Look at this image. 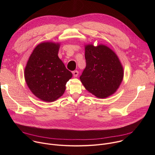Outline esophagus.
<instances>
[{"label": "esophagus", "instance_id": "obj_1", "mask_svg": "<svg viewBox=\"0 0 155 155\" xmlns=\"http://www.w3.org/2000/svg\"><path fill=\"white\" fill-rule=\"evenodd\" d=\"M72 73H73L74 77H77L78 75V71H73Z\"/></svg>", "mask_w": 155, "mask_h": 155}]
</instances>
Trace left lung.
<instances>
[{
  "label": "left lung",
  "instance_id": "obj_1",
  "mask_svg": "<svg viewBox=\"0 0 155 155\" xmlns=\"http://www.w3.org/2000/svg\"><path fill=\"white\" fill-rule=\"evenodd\" d=\"M86 68L80 79L86 89L98 98L113 94L123 78V69L117 54L100 45L85 47Z\"/></svg>",
  "mask_w": 155,
  "mask_h": 155
}]
</instances>
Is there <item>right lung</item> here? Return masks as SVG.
<instances>
[{
  "label": "right lung",
  "mask_w": 155,
  "mask_h": 155,
  "mask_svg": "<svg viewBox=\"0 0 155 155\" xmlns=\"http://www.w3.org/2000/svg\"><path fill=\"white\" fill-rule=\"evenodd\" d=\"M59 48V43H40L29 57L25 70L30 90L43 101L53 102L60 97L72 77L58 56Z\"/></svg>",
  "instance_id": "right-lung-1"
}]
</instances>
